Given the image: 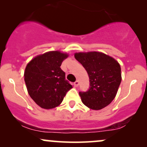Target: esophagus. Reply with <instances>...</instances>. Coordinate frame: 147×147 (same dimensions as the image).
I'll use <instances>...</instances> for the list:
<instances>
[{"mask_svg": "<svg viewBox=\"0 0 147 147\" xmlns=\"http://www.w3.org/2000/svg\"><path fill=\"white\" fill-rule=\"evenodd\" d=\"M79 81H76L75 82H74V86H75V87H77L79 86Z\"/></svg>", "mask_w": 147, "mask_h": 147, "instance_id": "obj_1", "label": "esophagus"}]
</instances>
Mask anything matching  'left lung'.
I'll return each mask as SVG.
<instances>
[{
    "mask_svg": "<svg viewBox=\"0 0 147 147\" xmlns=\"http://www.w3.org/2000/svg\"><path fill=\"white\" fill-rule=\"evenodd\" d=\"M75 57L89 77V89L79 92L83 104L92 110H100L110 104L122 81L119 63L111 57L97 52H79Z\"/></svg>",
    "mask_w": 147,
    "mask_h": 147,
    "instance_id": "obj_1",
    "label": "left lung"
}]
</instances>
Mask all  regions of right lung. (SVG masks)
I'll list each match as a JSON object with an SVG mask.
<instances>
[{
  "mask_svg": "<svg viewBox=\"0 0 147 147\" xmlns=\"http://www.w3.org/2000/svg\"><path fill=\"white\" fill-rule=\"evenodd\" d=\"M67 54L52 51L38 55L28 63L24 77L28 93L35 103L45 109L58 106L72 85L60 68Z\"/></svg>",
  "mask_w": 147,
  "mask_h": 147,
  "instance_id": "obj_1",
  "label": "right lung"
}]
</instances>
